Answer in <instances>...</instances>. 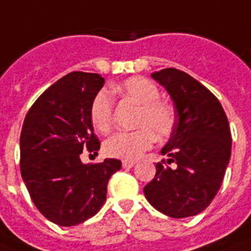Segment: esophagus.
Wrapping results in <instances>:
<instances>
[{"mask_svg": "<svg viewBox=\"0 0 251 251\" xmlns=\"http://www.w3.org/2000/svg\"><path fill=\"white\" fill-rule=\"evenodd\" d=\"M122 166H123V168H132L135 166V162L133 160H123Z\"/></svg>", "mask_w": 251, "mask_h": 251, "instance_id": "esophagus-1", "label": "esophagus"}]
</instances>
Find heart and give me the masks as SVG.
<instances>
[{"instance_id":"heart-1","label":"heart","mask_w":251,"mask_h":251,"mask_svg":"<svg viewBox=\"0 0 251 251\" xmlns=\"http://www.w3.org/2000/svg\"><path fill=\"white\" fill-rule=\"evenodd\" d=\"M113 92L139 105L133 131H119L104 142V152L112 158L132 160L151 147L155 138L164 140L171 136L176 124V115L171 104L159 100L160 92L146 77L135 76L112 88ZM91 122L96 131L105 133L112 126L113 100L107 91L93 98L89 109Z\"/></svg>"}]
</instances>
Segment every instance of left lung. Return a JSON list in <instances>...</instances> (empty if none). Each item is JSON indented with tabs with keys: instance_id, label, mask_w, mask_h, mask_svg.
Wrapping results in <instances>:
<instances>
[{
	"instance_id": "8db88e82",
	"label": "left lung",
	"mask_w": 251,
	"mask_h": 251,
	"mask_svg": "<svg viewBox=\"0 0 251 251\" xmlns=\"http://www.w3.org/2000/svg\"><path fill=\"white\" fill-rule=\"evenodd\" d=\"M151 77L173 98L176 124L162 148L168 159L156 163L144 195L171 218L194 217L211 203L222 184L231 155L227 116L218 99L186 72L166 68Z\"/></svg>"
}]
</instances>
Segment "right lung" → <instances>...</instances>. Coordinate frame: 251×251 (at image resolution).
I'll return each mask as SVG.
<instances>
[{
    "label": "right lung",
    "instance_id": "right-lung-1",
    "mask_svg": "<svg viewBox=\"0 0 251 251\" xmlns=\"http://www.w3.org/2000/svg\"><path fill=\"white\" fill-rule=\"evenodd\" d=\"M104 85L99 73L71 72L45 91L25 116L20 168L34 206L60 226H75L101 208L118 159L81 163L83 150L98 153L89 109Z\"/></svg>",
    "mask_w": 251,
    "mask_h": 251
}]
</instances>
